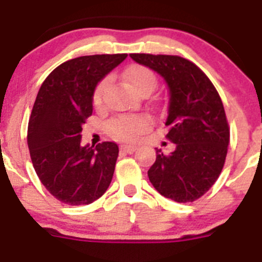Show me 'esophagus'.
<instances>
[{"instance_id": "1", "label": "esophagus", "mask_w": 262, "mask_h": 262, "mask_svg": "<svg viewBox=\"0 0 262 262\" xmlns=\"http://www.w3.org/2000/svg\"><path fill=\"white\" fill-rule=\"evenodd\" d=\"M121 150L122 151L125 152H134L137 150V146L136 145H130V143H124V145H121Z\"/></svg>"}]
</instances>
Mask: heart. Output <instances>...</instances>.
<instances>
[{"mask_svg": "<svg viewBox=\"0 0 262 262\" xmlns=\"http://www.w3.org/2000/svg\"><path fill=\"white\" fill-rule=\"evenodd\" d=\"M124 79L126 84L130 87L136 94H140L142 91L154 90L157 84V78L154 73L150 69L141 65H133L128 68L124 73ZM107 89V81H102L95 87L94 91V103L96 105H100L103 95ZM150 126V119L143 115H136V116H119L116 119L111 120L108 124L110 133L115 137H119L122 140H133L143 132H146Z\"/></svg>", "mask_w": 262, "mask_h": 262, "instance_id": "heart-1", "label": "heart"}]
</instances>
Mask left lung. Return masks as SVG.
I'll list each match as a JSON object with an SVG mask.
<instances>
[{
  "label": "left lung",
  "instance_id": "left-lung-1",
  "mask_svg": "<svg viewBox=\"0 0 262 262\" xmlns=\"http://www.w3.org/2000/svg\"><path fill=\"white\" fill-rule=\"evenodd\" d=\"M137 63L154 70L168 87V155L157 148L148 180L176 202L200 199L216 181L225 164L230 130L215 87L194 63L179 56L132 53Z\"/></svg>",
  "mask_w": 262,
  "mask_h": 262
}]
</instances>
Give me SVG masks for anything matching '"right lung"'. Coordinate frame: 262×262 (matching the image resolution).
Segmentation results:
<instances>
[{
  "label": "right lung",
  "instance_id": "obj_1",
  "mask_svg": "<svg viewBox=\"0 0 262 262\" xmlns=\"http://www.w3.org/2000/svg\"><path fill=\"white\" fill-rule=\"evenodd\" d=\"M82 56L61 63L46 78L28 120L32 164L52 195L67 205H89L110 187L119 146H82V125L93 114L94 91L126 58Z\"/></svg>",
  "mask_w": 262,
  "mask_h": 262
}]
</instances>
